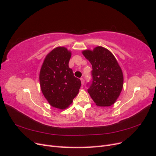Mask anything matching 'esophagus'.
I'll use <instances>...</instances> for the list:
<instances>
[{"mask_svg": "<svg viewBox=\"0 0 156 156\" xmlns=\"http://www.w3.org/2000/svg\"><path fill=\"white\" fill-rule=\"evenodd\" d=\"M80 80H81V82H82V85H83V84H84V80H83V78H80Z\"/></svg>", "mask_w": 156, "mask_h": 156, "instance_id": "34e87169", "label": "esophagus"}]
</instances>
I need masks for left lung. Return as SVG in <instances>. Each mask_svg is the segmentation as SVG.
<instances>
[{"label":"left lung","instance_id":"8db88e82","mask_svg":"<svg viewBox=\"0 0 156 156\" xmlns=\"http://www.w3.org/2000/svg\"><path fill=\"white\" fill-rule=\"evenodd\" d=\"M83 56L92 65V80L87 89L91 98L98 106H110L116 101L123 87L121 68L109 50L102 47L93 51L85 50Z\"/></svg>","mask_w":156,"mask_h":156}]
</instances>
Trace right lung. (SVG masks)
I'll list each match as a JSON object with an SVG mask.
<instances>
[{"instance_id": "1", "label": "right lung", "mask_w": 156, "mask_h": 156, "mask_svg": "<svg viewBox=\"0 0 156 156\" xmlns=\"http://www.w3.org/2000/svg\"><path fill=\"white\" fill-rule=\"evenodd\" d=\"M71 51L63 47L53 49L45 58L39 73L41 91L52 107L59 109L68 108L81 86L69 67Z\"/></svg>"}]
</instances>
